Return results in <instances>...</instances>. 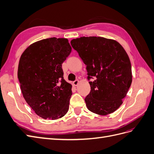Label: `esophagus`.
Returning <instances> with one entry per match:
<instances>
[{"label":"esophagus","mask_w":154,"mask_h":154,"mask_svg":"<svg viewBox=\"0 0 154 154\" xmlns=\"http://www.w3.org/2000/svg\"><path fill=\"white\" fill-rule=\"evenodd\" d=\"M79 80H76L75 81H74L73 82V85H74V86H77L78 85V83H79Z\"/></svg>","instance_id":"esophagus-1"}]
</instances>
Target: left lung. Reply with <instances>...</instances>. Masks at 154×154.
<instances>
[{
    "instance_id": "8db88e82",
    "label": "left lung",
    "mask_w": 154,
    "mask_h": 154,
    "mask_svg": "<svg viewBox=\"0 0 154 154\" xmlns=\"http://www.w3.org/2000/svg\"><path fill=\"white\" fill-rule=\"evenodd\" d=\"M72 47L86 65L91 92L85 98L87 109L105 116L114 112L132 81L128 56L117 41L100 36L80 37L71 41Z\"/></svg>"
}]
</instances>
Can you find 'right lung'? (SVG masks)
<instances>
[{"label": "right lung", "mask_w": 154, "mask_h": 154, "mask_svg": "<svg viewBox=\"0 0 154 154\" xmlns=\"http://www.w3.org/2000/svg\"><path fill=\"white\" fill-rule=\"evenodd\" d=\"M67 38L55 37L32 44L22 54L18 78L27 103L44 119L66 114L72 85L63 79V62L71 52Z\"/></svg>", "instance_id": "obj_1"}]
</instances>
